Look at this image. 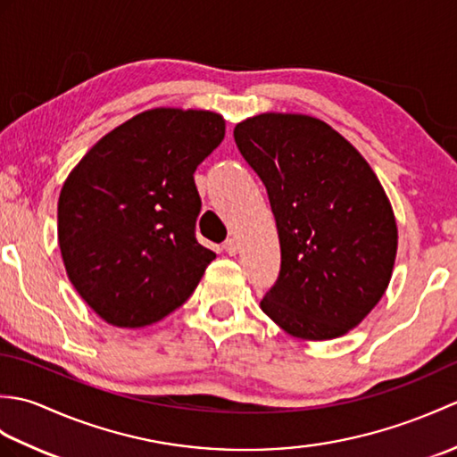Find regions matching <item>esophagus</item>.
Here are the masks:
<instances>
[{
	"mask_svg": "<svg viewBox=\"0 0 457 457\" xmlns=\"http://www.w3.org/2000/svg\"><path fill=\"white\" fill-rule=\"evenodd\" d=\"M223 251H226L228 255H237V251H239L237 241L236 239H228L226 244H223Z\"/></svg>",
	"mask_w": 457,
	"mask_h": 457,
	"instance_id": "34e87169",
	"label": "esophagus"
}]
</instances>
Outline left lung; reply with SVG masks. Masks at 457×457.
<instances>
[{"mask_svg":"<svg viewBox=\"0 0 457 457\" xmlns=\"http://www.w3.org/2000/svg\"><path fill=\"white\" fill-rule=\"evenodd\" d=\"M234 139L265 184L280 241L261 310L290 336H344L393 273L396 223L381 182L352 143L310 115L261 113L237 123Z\"/></svg>","mask_w":457,"mask_h":457,"instance_id":"1","label":"left lung"}]
</instances>
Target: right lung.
Returning <instances> with one entry per match:
<instances>
[{
  "label": "right lung",
  "mask_w": 457,
  "mask_h": 457,
  "mask_svg": "<svg viewBox=\"0 0 457 457\" xmlns=\"http://www.w3.org/2000/svg\"><path fill=\"white\" fill-rule=\"evenodd\" d=\"M223 133L226 121L212 112H143L96 143L66 179L58 245L71 283L105 322H159L216 259L196 239L194 170Z\"/></svg>",
  "instance_id": "obj_1"
}]
</instances>
